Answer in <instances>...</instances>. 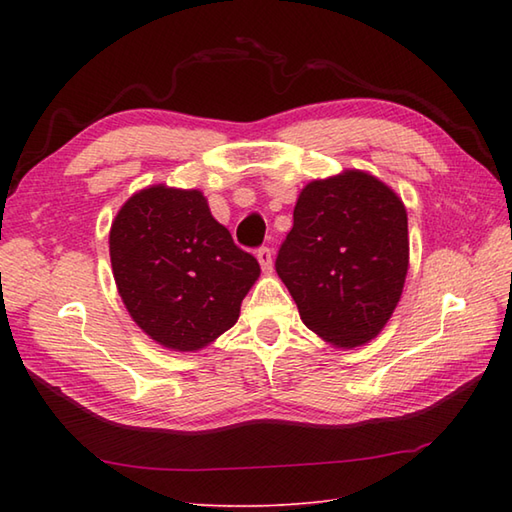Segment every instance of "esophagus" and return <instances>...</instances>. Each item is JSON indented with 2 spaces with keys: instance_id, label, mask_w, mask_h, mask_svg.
Here are the masks:
<instances>
[{
  "instance_id": "34e87169",
  "label": "esophagus",
  "mask_w": 512,
  "mask_h": 512,
  "mask_svg": "<svg viewBox=\"0 0 512 512\" xmlns=\"http://www.w3.org/2000/svg\"><path fill=\"white\" fill-rule=\"evenodd\" d=\"M257 259H259V266H262L266 273L268 270H273V253H270L268 246H262L257 250Z\"/></svg>"
}]
</instances>
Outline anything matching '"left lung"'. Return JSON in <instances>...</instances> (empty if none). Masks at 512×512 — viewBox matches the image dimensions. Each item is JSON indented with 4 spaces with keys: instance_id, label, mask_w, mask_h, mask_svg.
<instances>
[{
    "instance_id": "obj_1",
    "label": "left lung",
    "mask_w": 512,
    "mask_h": 512,
    "mask_svg": "<svg viewBox=\"0 0 512 512\" xmlns=\"http://www.w3.org/2000/svg\"><path fill=\"white\" fill-rule=\"evenodd\" d=\"M292 220L275 268L301 321L341 347L372 341L405 286V204L369 173L345 171L310 182Z\"/></svg>"
}]
</instances>
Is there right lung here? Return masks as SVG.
Here are the masks:
<instances>
[{
    "label": "right lung",
    "instance_id": "obj_1",
    "mask_svg": "<svg viewBox=\"0 0 512 512\" xmlns=\"http://www.w3.org/2000/svg\"><path fill=\"white\" fill-rule=\"evenodd\" d=\"M110 257L132 319L178 352L200 350L233 328L259 277L257 259L233 242L195 189L132 195L112 224Z\"/></svg>",
    "mask_w": 512,
    "mask_h": 512
}]
</instances>
